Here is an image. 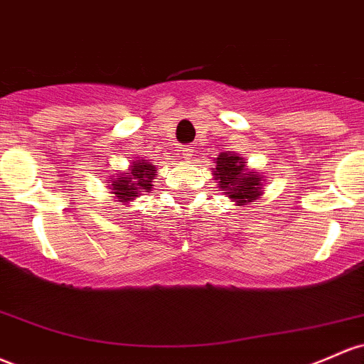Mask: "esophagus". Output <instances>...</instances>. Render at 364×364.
Here are the masks:
<instances>
[{"instance_id": "obj_1", "label": "esophagus", "mask_w": 364, "mask_h": 364, "mask_svg": "<svg viewBox=\"0 0 364 364\" xmlns=\"http://www.w3.org/2000/svg\"><path fill=\"white\" fill-rule=\"evenodd\" d=\"M181 155H183V159H191V155H193V146H191V145L183 146Z\"/></svg>"}]
</instances>
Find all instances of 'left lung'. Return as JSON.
<instances>
[{
	"label": "left lung",
	"mask_w": 364,
	"mask_h": 364,
	"mask_svg": "<svg viewBox=\"0 0 364 364\" xmlns=\"http://www.w3.org/2000/svg\"><path fill=\"white\" fill-rule=\"evenodd\" d=\"M214 176L219 179V188L238 202V205H247L249 202L257 200L261 195V178L259 174L245 173V162L238 155H219Z\"/></svg>",
	"instance_id": "8db88e82"
}]
</instances>
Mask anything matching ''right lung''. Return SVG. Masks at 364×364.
<instances>
[{
	"label": "right lung",
	"mask_w": 364,
	"mask_h": 364,
	"mask_svg": "<svg viewBox=\"0 0 364 364\" xmlns=\"http://www.w3.org/2000/svg\"><path fill=\"white\" fill-rule=\"evenodd\" d=\"M155 176H157L155 174V166L145 161L136 162L122 176L110 179V190L115 197L121 198V202L133 200L141 191H150L151 186H154L151 185V179Z\"/></svg>",
	"instance_id": "1"
}]
</instances>
